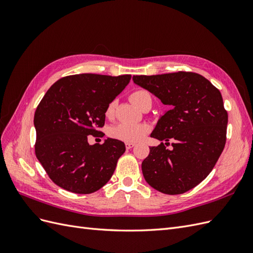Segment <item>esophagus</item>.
Returning <instances> with one entry per match:
<instances>
[{
	"instance_id": "34e87169",
	"label": "esophagus",
	"mask_w": 253,
	"mask_h": 253,
	"mask_svg": "<svg viewBox=\"0 0 253 253\" xmlns=\"http://www.w3.org/2000/svg\"><path fill=\"white\" fill-rule=\"evenodd\" d=\"M135 145V143H132V142H126V148L127 149V150H129V149H132L133 147Z\"/></svg>"
}]
</instances>
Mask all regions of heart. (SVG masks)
Listing matches in <instances>:
<instances>
[{"mask_svg":"<svg viewBox=\"0 0 253 253\" xmlns=\"http://www.w3.org/2000/svg\"><path fill=\"white\" fill-rule=\"evenodd\" d=\"M129 100L133 104L138 106L140 109L143 103L147 100H151V97L148 91L138 89L135 90L129 95ZM115 113V101H111L106 106L105 115L108 117H112ZM149 126L145 124L139 125H129V124H118L110 127L109 135L114 139H118L125 142H137L141 140L143 137L149 133Z\"/></svg>","mask_w":253,"mask_h":253,"instance_id":"obj_1","label":"heart"}]
</instances>
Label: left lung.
<instances>
[{"label": "left lung", "instance_id": "obj_1", "mask_svg": "<svg viewBox=\"0 0 253 253\" xmlns=\"http://www.w3.org/2000/svg\"><path fill=\"white\" fill-rule=\"evenodd\" d=\"M133 81L169 106L151 134L167 142L150 148L143 177L162 193H185L210 174L225 148L228 113L220 91L192 72L133 76Z\"/></svg>", "mask_w": 253, "mask_h": 253}]
</instances>
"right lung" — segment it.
I'll return each instance as SVG.
<instances>
[{
	"mask_svg": "<svg viewBox=\"0 0 253 253\" xmlns=\"http://www.w3.org/2000/svg\"><path fill=\"white\" fill-rule=\"evenodd\" d=\"M98 74L72 75L49 87L36 110L35 153L57 186L78 194L96 192L116 169L125 143L108 138L88 144L87 137H100L108 104L131 80Z\"/></svg>",
	"mask_w": 253,
	"mask_h": 253,
	"instance_id": "right-lung-1",
	"label": "right lung"
}]
</instances>
